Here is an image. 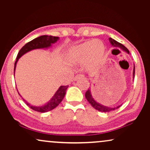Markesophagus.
<instances>
[{
	"label": "esophagus",
	"instance_id": "1",
	"mask_svg": "<svg viewBox=\"0 0 150 150\" xmlns=\"http://www.w3.org/2000/svg\"><path fill=\"white\" fill-rule=\"evenodd\" d=\"M84 79V78H85V76H84L83 74H77L76 76L74 78V81H77V80H79V79Z\"/></svg>",
	"mask_w": 150,
	"mask_h": 150
}]
</instances>
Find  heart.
Instances as JSON below:
<instances>
[{"instance_id": "b5f03b06", "label": "heart", "mask_w": 150, "mask_h": 150, "mask_svg": "<svg viewBox=\"0 0 150 150\" xmlns=\"http://www.w3.org/2000/svg\"><path fill=\"white\" fill-rule=\"evenodd\" d=\"M104 52V46L102 42L90 40L71 49L67 59L71 63H82L87 61V66L92 68L100 63Z\"/></svg>"}]
</instances>
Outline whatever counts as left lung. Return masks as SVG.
Masks as SVG:
<instances>
[{
    "label": "left lung",
    "instance_id": "left-lung-1",
    "mask_svg": "<svg viewBox=\"0 0 150 150\" xmlns=\"http://www.w3.org/2000/svg\"><path fill=\"white\" fill-rule=\"evenodd\" d=\"M109 40H110V44H111L112 46L119 47V48H122V50L126 51V52L129 54V50H128V48H127L126 47H125L124 45L122 44L120 42H117V41H115V40H112V38H109ZM134 69H135V67H134V70H133V77L134 76V70H135ZM85 98H87V101L89 102L90 104H91V105L93 106L95 109L99 110V111H100V112H110V111H112V110L117 109L118 108L120 107V106H117V107L110 108V107H108V106H103V105H102V104H99L98 102H96V100L93 99V97H92L91 93V90H90V89H89L87 91H86Z\"/></svg>",
    "mask_w": 150,
    "mask_h": 150
}]
</instances>
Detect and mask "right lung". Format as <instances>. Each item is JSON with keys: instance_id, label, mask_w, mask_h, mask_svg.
<instances>
[{"instance_id": "add662e5", "label": "right lung", "mask_w": 150, "mask_h": 150, "mask_svg": "<svg viewBox=\"0 0 150 150\" xmlns=\"http://www.w3.org/2000/svg\"><path fill=\"white\" fill-rule=\"evenodd\" d=\"M59 37H54L51 35H42L37 38L34 40H33L30 42L26 43L22 48L20 49L19 52L17 55V58H16V61L14 64V72H15V69L16 66V63L18 61V59L22 56L26 52H28V51L34 50V49L38 48H47L51 46V44H54V43L57 42V40H59ZM68 87V86H61L59 89L57 90V91L55 93V94L53 96L52 99L50 100V102H48L46 104L42 106H33L30 105L29 104L27 103L24 99V101L26 102L27 106L31 108V109L35 110V111L40 112H48L50 110H52L56 108L59 104L62 101L63 98L66 93V90Z\"/></svg>"}]
</instances>
